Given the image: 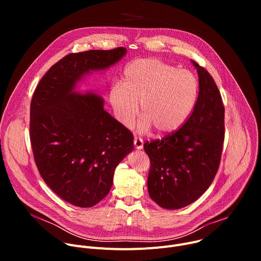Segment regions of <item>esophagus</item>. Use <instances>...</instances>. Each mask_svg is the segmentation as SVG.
<instances>
[{
    "label": "esophagus",
    "mask_w": 261,
    "mask_h": 261,
    "mask_svg": "<svg viewBox=\"0 0 261 261\" xmlns=\"http://www.w3.org/2000/svg\"><path fill=\"white\" fill-rule=\"evenodd\" d=\"M134 146H135V148H137V150H141V148L143 147V140L141 138L135 137L134 138Z\"/></svg>",
    "instance_id": "34e87169"
}]
</instances>
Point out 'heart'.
Masks as SVG:
<instances>
[{
	"instance_id": "b5f03b06",
	"label": "heart",
	"mask_w": 261,
	"mask_h": 261,
	"mask_svg": "<svg viewBox=\"0 0 261 261\" xmlns=\"http://www.w3.org/2000/svg\"><path fill=\"white\" fill-rule=\"evenodd\" d=\"M197 97L198 82L193 73L154 58L129 63L121 85L109 92L110 105L124 127L133 126L140 103V130L153 127L158 135L180 128L190 117Z\"/></svg>"
}]
</instances>
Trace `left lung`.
I'll use <instances>...</instances> for the list:
<instances>
[{"label":"left lung","instance_id":"left-lung-1","mask_svg":"<svg viewBox=\"0 0 261 261\" xmlns=\"http://www.w3.org/2000/svg\"><path fill=\"white\" fill-rule=\"evenodd\" d=\"M192 63L199 93L190 117L176 131L143 144L151 162L148 194L168 210L188 205L206 191L218 172L225 136L220 91L207 70Z\"/></svg>","mask_w":261,"mask_h":261}]
</instances>
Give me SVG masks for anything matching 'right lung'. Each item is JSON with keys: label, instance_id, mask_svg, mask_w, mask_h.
Masks as SVG:
<instances>
[{"label": "right lung", "instance_id": "add662e5", "mask_svg": "<svg viewBox=\"0 0 261 261\" xmlns=\"http://www.w3.org/2000/svg\"><path fill=\"white\" fill-rule=\"evenodd\" d=\"M126 48L69 54L36 87L30 107V139L37 168L63 200L80 207L101 201L119 163L133 150V134L103 108L95 94L73 92L92 70L117 63Z\"/></svg>", "mask_w": 261, "mask_h": 261}]
</instances>
